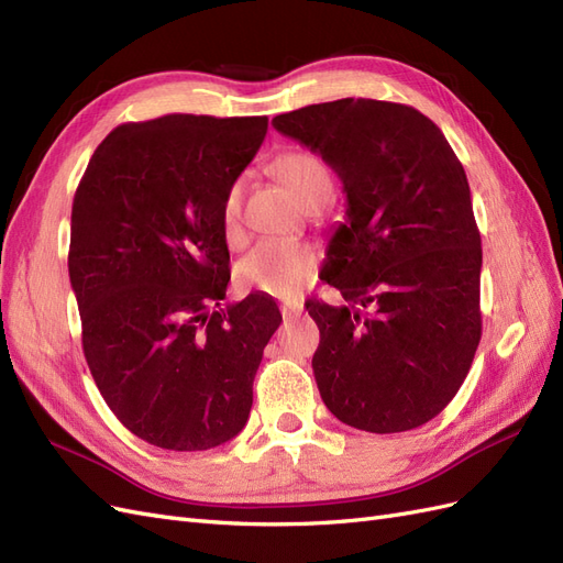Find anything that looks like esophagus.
<instances>
[{
	"label": "esophagus",
	"instance_id": "34e87169",
	"mask_svg": "<svg viewBox=\"0 0 563 563\" xmlns=\"http://www.w3.org/2000/svg\"><path fill=\"white\" fill-rule=\"evenodd\" d=\"M282 314L284 319H296L302 314V302H284L282 305Z\"/></svg>",
	"mask_w": 563,
	"mask_h": 563
}]
</instances>
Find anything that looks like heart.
<instances>
[{"label":"heart","instance_id":"1","mask_svg":"<svg viewBox=\"0 0 563 563\" xmlns=\"http://www.w3.org/2000/svg\"><path fill=\"white\" fill-rule=\"evenodd\" d=\"M272 172L282 180L291 197L305 209H319L333 192L329 168L308 150H286L272 162ZM242 195L244 183L236 178L228 185L220 201V228L225 240L236 244L242 240ZM317 272V253L294 242H263L249 251L236 267V277L255 291L294 298Z\"/></svg>","mask_w":563,"mask_h":563}]
</instances>
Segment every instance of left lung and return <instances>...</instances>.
Here are the masks:
<instances>
[{
	"mask_svg": "<svg viewBox=\"0 0 563 563\" xmlns=\"http://www.w3.org/2000/svg\"><path fill=\"white\" fill-rule=\"evenodd\" d=\"M319 152L347 195L323 279L350 305L310 300L314 380L350 428L391 434L439 416L482 340V236L444 133L411 106L343 98L272 119Z\"/></svg>",
	"mask_w": 563,
	"mask_h": 563,
	"instance_id": "obj_1",
	"label": "left lung"
}]
</instances>
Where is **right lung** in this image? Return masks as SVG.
<instances>
[{
	"label": "right lung",
	"mask_w": 563,
	"mask_h": 563,
	"mask_svg": "<svg viewBox=\"0 0 563 563\" xmlns=\"http://www.w3.org/2000/svg\"><path fill=\"white\" fill-rule=\"evenodd\" d=\"M267 117L166 114L117 126L73 201L67 269L81 347L110 411L168 451L244 430L277 302L220 308L230 251L220 201L255 157Z\"/></svg>",
	"instance_id": "add662e5"
}]
</instances>
